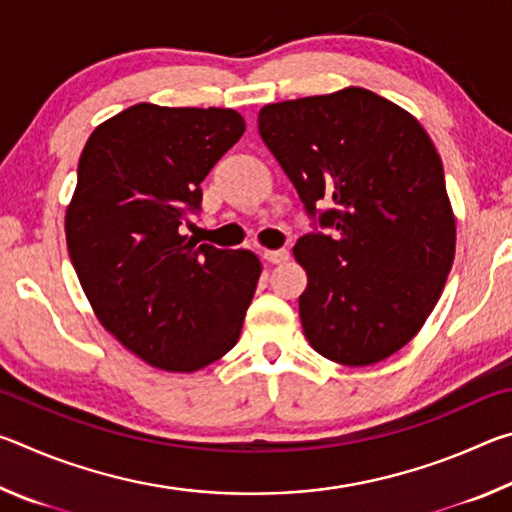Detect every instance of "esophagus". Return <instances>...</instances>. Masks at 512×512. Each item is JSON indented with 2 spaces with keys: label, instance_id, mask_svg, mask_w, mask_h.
<instances>
[{
  "label": "esophagus",
  "instance_id": "1",
  "mask_svg": "<svg viewBox=\"0 0 512 512\" xmlns=\"http://www.w3.org/2000/svg\"><path fill=\"white\" fill-rule=\"evenodd\" d=\"M264 259L268 264H284V262H289V250L287 248L264 250Z\"/></svg>",
  "mask_w": 512,
  "mask_h": 512
}]
</instances>
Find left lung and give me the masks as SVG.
Segmentation results:
<instances>
[{
	"mask_svg": "<svg viewBox=\"0 0 512 512\" xmlns=\"http://www.w3.org/2000/svg\"><path fill=\"white\" fill-rule=\"evenodd\" d=\"M259 135L329 235H305L298 298L311 348L343 366L402 350L436 307L456 253L443 162L411 112L363 88L268 103Z\"/></svg>",
	"mask_w": 512,
	"mask_h": 512,
	"instance_id": "left-lung-1",
	"label": "left lung"
}]
</instances>
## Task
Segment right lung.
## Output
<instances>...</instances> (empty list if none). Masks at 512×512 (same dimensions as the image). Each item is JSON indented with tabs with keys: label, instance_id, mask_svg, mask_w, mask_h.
I'll list each match as a JSON object with an SVG mask.
<instances>
[{
	"label": "right lung",
	"instance_id": "obj_1",
	"mask_svg": "<svg viewBox=\"0 0 512 512\" xmlns=\"http://www.w3.org/2000/svg\"><path fill=\"white\" fill-rule=\"evenodd\" d=\"M246 121L230 108L137 103L94 128L65 237L94 316L153 368L194 372L239 341L262 262L180 235Z\"/></svg>",
	"mask_w": 512,
	"mask_h": 512
}]
</instances>
